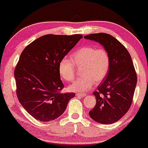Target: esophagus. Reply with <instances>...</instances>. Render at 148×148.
I'll return each instance as SVG.
<instances>
[{
  "mask_svg": "<svg viewBox=\"0 0 148 148\" xmlns=\"http://www.w3.org/2000/svg\"><path fill=\"white\" fill-rule=\"evenodd\" d=\"M76 95L78 96V97H82L86 96V95H85V94H81V93H76Z\"/></svg>",
  "mask_w": 148,
  "mask_h": 148,
  "instance_id": "obj_1",
  "label": "esophagus"
}]
</instances>
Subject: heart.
<instances>
[{
    "mask_svg": "<svg viewBox=\"0 0 148 148\" xmlns=\"http://www.w3.org/2000/svg\"><path fill=\"white\" fill-rule=\"evenodd\" d=\"M72 60L67 57L61 59L58 71L61 77L67 81H72L76 74V66L81 67L83 76L74 81L69 86L70 91L86 92L97 83L106 77L110 68L109 54L104 48L94 46H85L76 51L72 55Z\"/></svg>",
    "mask_w": 148,
    "mask_h": 148,
    "instance_id": "b5f03b06",
    "label": "heart"
}]
</instances>
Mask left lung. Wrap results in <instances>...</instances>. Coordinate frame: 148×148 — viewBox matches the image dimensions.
Returning a JSON list of instances; mask_svg holds the SVG:
<instances>
[{
	"mask_svg": "<svg viewBox=\"0 0 148 148\" xmlns=\"http://www.w3.org/2000/svg\"><path fill=\"white\" fill-rule=\"evenodd\" d=\"M84 37L101 44L111 60L106 79L93 92L97 103L89 115L99 123H114L129 111L133 100L137 75L132 58L127 49L109 34L94 33Z\"/></svg>",
	"mask_w": 148,
	"mask_h": 148,
	"instance_id": "1",
	"label": "left lung"
}]
</instances>
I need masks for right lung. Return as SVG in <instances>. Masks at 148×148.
I'll return each mask as SVG.
<instances>
[{"label": "right lung", "instance_id": "obj_1", "mask_svg": "<svg viewBox=\"0 0 148 148\" xmlns=\"http://www.w3.org/2000/svg\"><path fill=\"white\" fill-rule=\"evenodd\" d=\"M81 35H45L27 46L14 69L16 96L36 120L49 122L60 117L75 93H63L58 64L82 38Z\"/></svg>", "mask_w": 148, "mask_h": 148}]
</instances>
